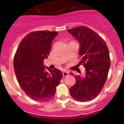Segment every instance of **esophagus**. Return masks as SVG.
Segmentation results:
<instances>
[{"instance_id": "obj_1", "label": "esophagus", "mask_w": 124, "mask_h": 124, "mask_svg": "<svg viewBox=\"0 0 124 124\" xmlns=\"http://www.w3.org/2000/svg\"><path fill=\"white\" fill-rule=\"evenodd\" d=\"M68 75V72L66 71H63V76H67Z\"/></svg>"}]
</instances>
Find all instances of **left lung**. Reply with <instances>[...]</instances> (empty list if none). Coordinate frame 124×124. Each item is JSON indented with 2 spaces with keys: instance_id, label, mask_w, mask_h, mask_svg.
<instances>
[{
  "instance_id": "1",
  "label": "left lung",
  "mask_w": 124,
  "mask_h": 124,
  "mask_svg": "<svg viewBox=\"0 0 124 124\" xmlns=\"http://www.w3.org/2000/svg\"><path fill=\"white\" fill-rule=\"evenodd\" d=\"M80 44L79 55L86 76H75L76 83L70 88V94L75 100L81 102L92 100L99 95L107 79L110 58L104 40L93 30L79 26L68 30Z\"/></svg>"
}]
</instances>
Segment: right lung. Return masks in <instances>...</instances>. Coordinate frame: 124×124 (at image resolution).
<instances>
[{
    "label": "right lung",
    "mask_w": 124,
    "mask_h": 124,
    "mask_svg": "<svg viewBox=\"0 0 124 124\" xmlns=\"http://www.w3.org/2000/svg\"><path fill=\"white\" fill-rule=\"evenodd\" d=\"M58 32L35 31L28 34L18 45L14 68L21 89L30 99L45 102L54 97L62 72L58 69L45 72L44 60L50 53L51 44Z\"/></svg>",
    "instance_id": "obj_1"
}]
</instances>
